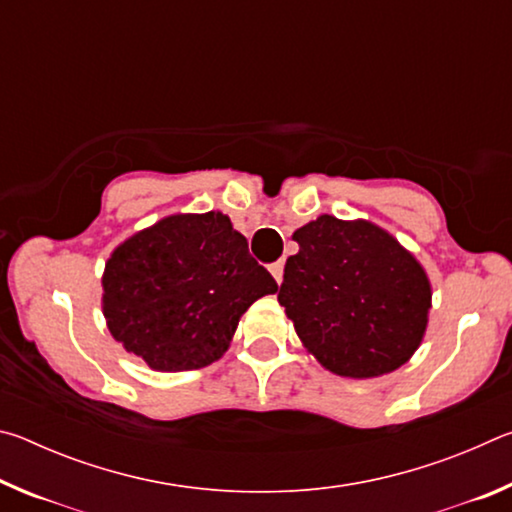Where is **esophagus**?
I'll list each match as a JSON object with an SVG mask.
<instances>
[{"label": "esophagus", "mask_w": 512, "mask_h": 512, "mask_svg": "<svg viewBox=\"0 0 512 512\" xmlns=\"http://www.w3.org/2000/svg\"><path fill=\"white\" fill-rule=\"evenodd\" d=\"M271 275L275 277L277 284H282V275H284V262H282V259H280V262L271 264Z\"/></svg>", "instance_id": "obj_1"}]
</instances>
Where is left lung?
Segmentation results:
<instances>
[{"mask_svg":"<svg viewBox=\"0 0 512 512\" xmlns=\"http://www.w3.org/2000/svg\"><path fill=\"white\" fill-rule=\"evenodd\" d=\"M280 305L305 348L341 377H379L411 359L431 287L409 250L368 221L323 214L293 232Z\"/></svg>","mask_w":512,"mask_h":512,"instance_id":"obj_1","label":"left lung"}]
</instances>
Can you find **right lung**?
I'll list each match as a JSON object with an SVG mask.
<instances>
[{
    "label": "right lung",
    "mask_w": 512,
    "mask_h": 512,
    "mask_svg": "<svg viewBox=\"0 0 512 512\" xmlns=\"http://www.w3.org/2000/svg\"><path fill=\"white\" fill-rule=\"evenodd\" d=\"M277 282L221 212L173 214L121 244L103 273L110 334L153 370L221 359L239 318Z\"/></svg>",
    "instance_id": "obj_1"
}]
</instances>
